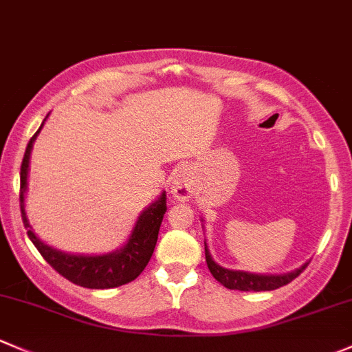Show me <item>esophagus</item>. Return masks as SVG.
Instances as JSON below:
<instances>
[{
    "instance_id": "1",
    "label": "esophagus",
    "mask_w": 352,
    "mask_h": 352,
    "mask_svg": "<svg viewBox=\"0 0 352 352\" xmlns=\"http://www.w3.org/2000/svg\"><path fill=\"white\" fill-rule=\"evenodd\" d=\"M170 192L173 197L179 201H187L194 192V179H192V172L188 166H180L175 172L172 179V186H170Z\"/></svg>"
}]
</instances>
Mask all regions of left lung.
Masks as SVG:
<instances>
[{
  "instance_id": "8db88e82",
  "label": "left lung",
  "mask_w": 352,
  "mask_h": 352,
  "mask_svg": "<svg viewBox=\"0 0 352 352\" xmlns=\"http://www.w3.org/2000/svg\"><path fill=\"white\" fill-rule=\"evenodd\" d=\"M206 248V261L207 268L212 273L214 278L221 285H224L229 290H241V292H266V290H276V288L283 287V285L290 283L292 280L297 278L298 275L307 268L309 261L303 263L300 268L294 270V272L282 273V275H261V273H250L243 272V270H229L223 268L219 263L212 260L209 253V248L204 241Z\"/></svg>"
}]
</instances>
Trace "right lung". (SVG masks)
Returning <instances> with one entry per match:
<instances>
[{
	"instance_id": "1",
	"label": "right lung",
	"mask_w": 352,
	"mask_h": 352,
	"mask_svg": "<svg viewBox=\"0 0 352 352\" xmlns=\"http://www.w3.org/2000/svg\"><path fill=\"white\" fill-rule=\"evenodd\" d=\"M45 123V120H43ZM42 123V126H43ZM35 133L28 142L27 150H25L23 162H21L20 170V207H21V219H23L25 228H27L28 238L35 244L36 250L40 251L45 261L55 272L60 273L69 282L79 285L84 288H114L121 285L133 282L140 273L145 270L153 254L155 244L158 239V231L164 221V214L166 212V195L162 192L160 197L140 214L136 219L135 228L129 234L128 241L116 251H111L106 254H70L60 250L49 246L33 232L32 226L28 223L27 210H25V194H27V180L30 170V153H32L33 142L36 140Z\"/></svg>"
}]
</instances>
